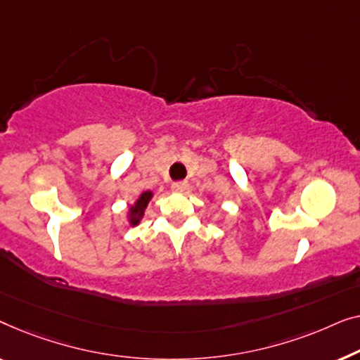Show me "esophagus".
<instances>
[{
	"label": "esophagus",
	"mask_w": 360,
	"mask_h": 360,
	"mask_svg": "<svg viewBox=\"0 0 360 360\" xmlns=\"http://www.w3.org/2000/svg\"><path fill=\"white\" fill-rule=\"evenodd\" d=\"M171 189H173L174 192H182L187 189V181H176L171 184Z\"/></svg>",
	"instance_id": "1"
}]
</instances>
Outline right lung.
<instances>
[{"mask_svg":"<svg viewBox=\"0 0 360 360\" xmlns=\"http://www.w3.org/2000/svg\"><path fill=\"white\" fill-rule=\"evenodd\" d=\"M151 197H153V192L145 191V192H141L139 199L135 200V204L130 205V209H129V221H130L131 226H135V225L140 224L141 217H143L145 209H146V205H148V202L151 200Z\"/></svg>","mask_w":360,"mask_h":360,"instance_id":"obj_1","label":"right lung"}]
</instances>
